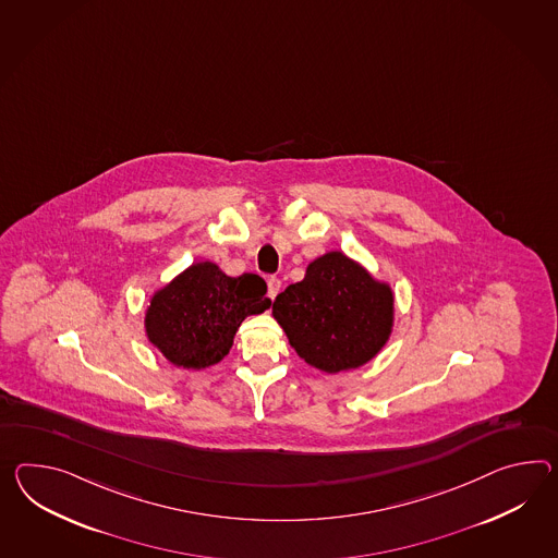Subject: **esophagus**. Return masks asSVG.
I'll return each mask as SVG.
<instances>
[{
  "label": "esophagus",
  "instance_id": "esophagus-1",
  "mask_svg": "<svg viewBox=\"0 0 558 558\" xmlns=\"http://www.w3.org/2000/svg\"><path fill=\"white\" fill-rule=\"evenodd\" d=\"M280 288H282V282H280V278H276V276H270L268 278V296L270 299H276L278 296V292H280Z\"/></svg>",
  "mask_w": 558,
  "mask_h": 558
}]
</instances>
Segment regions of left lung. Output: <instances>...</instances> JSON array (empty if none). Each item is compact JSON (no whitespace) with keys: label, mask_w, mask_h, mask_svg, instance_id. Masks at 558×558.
Returning a JSON list of instances; mask_svg holds the SVG:
<instances>
[{"label":"left lung","mask_w":558,"mask_h":558,"mask_svg":"<svg viewBox=\"0 0 558 558\" xmlns=\"http://www.w3.org/2000/svg\"><path fill=\"white\" fill-rule=\"evenodd\" d=\"M300 359L325 373L365 365L393 327V292L340 252L308 264L304 280L272 304Z\"/></svg>","instance_id":"left-lung-1"}]
</instances>
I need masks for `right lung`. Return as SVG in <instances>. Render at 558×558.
I'll list each match as a JSON object with an SVG mask.
<instances>
[{
  "label": "right lung",
  "mask_w": 558,
  "mask_h": 558,
  "mask_svg": "<svg viewBox=\"0 0 558 558\" xmlns=\"http://www.w3.org/2000/svg\"><path fill=\"white\" fill-rule=\"evenodd\" d=\"M266 282L256 274L231 278L211 262L193 264L150 300L145 328L150 342L183 368H205L230 353L245 316L264 313Z\"/></svg>",
  "instance_id": "right-lung-1"
}]
</instances>
